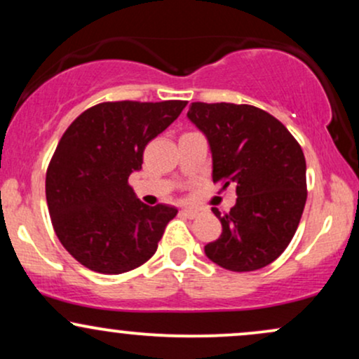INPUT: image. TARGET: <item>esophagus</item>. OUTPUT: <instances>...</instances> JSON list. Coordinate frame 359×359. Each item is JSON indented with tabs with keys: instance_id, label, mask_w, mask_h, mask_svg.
Segmentation results:
<instances>
[{
	"instance_id": "esophagus-1",
	"label": "esophagus",
	"mask_w": 359,
	"mask_h": 359,
	"mask_svg": "<svg viewBox=\"0 0 359 359\" xmlns=\"http://www.w3.org/2000/svg\"><path fill=\"white\" fill-rule=\"evenodd\" d=\"M180 212H182L185 217H189V219H194V217H197L201 214L199 209H194V208H185Z\"/></svg>"
}]
</instances>
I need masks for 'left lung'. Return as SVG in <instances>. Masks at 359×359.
I'll return each mask as SVG.
<instances>
[{
  "label": "left lung",
  "instance_id": "left-lung-1",
  "mask_svg": "<svg viewBox=\"0 0 359 359\" xmlns=\"http://www.w3.org/2000/svg\"><path fill=\"white\" fill-rule=\"evenodd\" d=\"M187 116L208 137L212 180L236 185V204L221 214L222 233L204 246L216 265L253 271L285 251L307 199L306 156L277 118L250 104L192 102Z\"/></svg>",
  "mask_w": 359,
  "mask_h": 359
}]
</instances>
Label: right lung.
I'll return each mask as SVG.
<instances>
[{
  "instance_id": "obj_1",
  "label": "right lung",
  "mask_w": 359,
  "mask_h": 359,
  "mask_svg": "<svg viewBox=\"0 0 359 359\" xmlns=\"http://www.w3.org/2000/svg\"><path fill=\"white\" fill-rule=\"evenodd\" d=\"M187 101L101 102L62 135L45 177L48 212L62 246L86 269L118 275L155 255L177 209L137 199L128 184L148 142Z\"/></svg>"
}]
</instances>
